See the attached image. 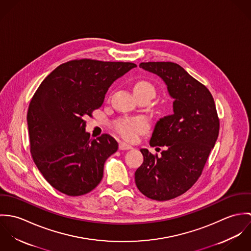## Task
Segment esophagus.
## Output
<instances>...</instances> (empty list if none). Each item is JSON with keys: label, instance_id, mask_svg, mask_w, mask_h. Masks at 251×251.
<instances>
[{"label": "esophagus", "instance_id": "34e87169", "mask_svg": "<svg viewBox=\"0 0 251 251\" xmlns=\"http://www.w3.org/2000/svg\"><path fill=\"white\" fill-rule=\"evenodd\" d=\"M119 149L122 150V151H126V150H132L133 147L131 145H128V144L125 143V142H121L119 145Z\"/></svg>", "mask_w": 251, "mask_h": 251}]
</instances>
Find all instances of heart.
<instances>
[{
	"label": "heart",
	"mask_w": 251,
	"mask_h": 251,
	"mask_svg": "<svg viewBox=\"0 0 251 251\" xmlns=\"http://www.w3.org/2000/svg\"><path fill=\"white\" fill-rule=\"evenodd\" d=\"M134 94H145L153 98L155 95L154 86L149 81L141 80L135 83L133 87ZM149 128V123L143 117H137L133 119H121L115 124V129L125 139L133 141L138 135L146 132Z\"/></svg>",
	"instance_id": "obj_1"
}]
</instances>
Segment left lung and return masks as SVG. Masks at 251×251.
I'll list each match as a JSON object with an SVG mask.
<instances>
[{
	"mask_svg": "<svg viewBox=\"0 0 251 251\" xmlns=\"http://www.w3.org/2000/svg\"><path fill=\"white\" fill-rule=\"evenodd\" d=\"M159 76L167 86L174 113L155 124L150 145L164 147L161 155L141 149L144 161L135 172V183L148 198L166 201L187 191L199 179L215 147L219 119L210 91L171 62L139 65Z\"/></svg>",
	"mask_w": 251,
	"mask_h": 251,
	"instance_id": "obj_1",
	"label": "left lung"
}]
</instances>
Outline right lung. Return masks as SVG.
<instances>
[{"label": "right lung", "instance_id": "right-lung-1", "mask_svg": "<svg viewBox=\"0 0 251 251\" xmlns=\"http://www.w3.org/2000/svg\"><path fill=\"white\" fill-rule=\"evenodd\" d=\"M133 68V63L73 60L37 88L27 114L31 153L44 179L60 192L80 196L100 182L118 143L109 134L90 139L85 118L102 105L113 82Z\"/></svg>", "mask_w": 251, "mask_h": 251}]
</instances>
